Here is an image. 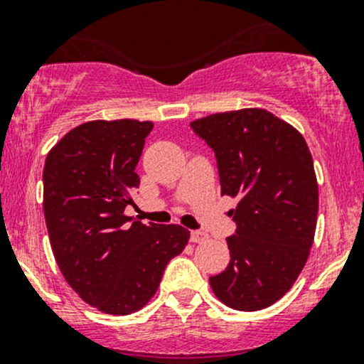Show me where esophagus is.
I'll use <instances>...</instances> for the list:
<instances>
[{
	"label": "esophagus",
	"instance_id": "1",
	"mask_svg": "<svg viewBox=\"0 0 364 364\" xmlns=\"http://www.w3.org/2000/svg\"><path fill=\"white\" fill-rule=\"evenodd\" d=\"M205 240H208V234L205 232H200V230H192L190 232V241L192 243H203Z\"/></svg>",
	"mask_w": 364,
	"mask_h": 364
}]
</instances>
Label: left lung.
I'll return each instance as SVG.
<instances>
[{"instance_id": "8db88e82", "label": "left lung", "mask_w": 364, "mask_h": 364, "mask_svg": "<svg viewBox=\"0 0 364 364\" xmlns=\"http://www.w3.org/2000/svg\"><path fill=\"white\" fill-rule=\"evenodd\" d=\"M190 127L215 151L222 196L237 199L229 211L230 262L209 285L234 310L271 306L292 287L314 243L318 186L310 149L266 109L211 114Z\"/></svg>"}]
</instances>
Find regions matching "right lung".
I'll use <instances>...</instances> for the list:
<instances>
[{"mask_svg": "<svg viewBox=\"0 0 364 364\" xmlns=\"http://www.w3.org/2000/svg\"><path fill=\"white\" fill-rule=\"evenodd\" d=\"M151 121H90L70 130L43 167V215L54 259L70 287L111 315L155 296L165 266L190 240L181 225L132 222L135 167Z\"/></svg>", "mask_w": 364, "mask_h": 364, "instance_id": "add662e5", "label": "right lung"}]
</instances>
